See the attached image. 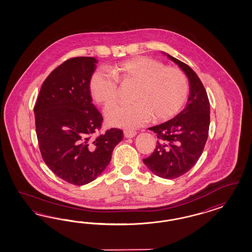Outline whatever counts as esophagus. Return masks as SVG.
<instances>
[{
  "instance_id": "esophagus-1",
  "label": "esophagus",
  "mask_w": 252,
  "mask_h": 252,
  "mask_svg": "<svg viewBox=\"0 0 252 252\" xmlns=\"http://www.w3.org/2000/svg\"><path fill=\"white\" fill-rule=\"evenodd\" d=\"M124 135L125 137L130 138V137H134L137 135V132L134 130L126 129L124 130Z\"/></svg>"
}]
</instances>
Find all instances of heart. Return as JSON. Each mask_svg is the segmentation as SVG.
Listing matches in <instances>:
<instances>
[{
  "instance_id": "heart-1",
  "label": "heart",
  "mask_w": 252,
  "mask_h": 252,
  "mask_svg": "<svg viewBox=\"0 0 252 252\" xmlns=\"http://www.w3.org/2000/svg\"><path fill=\"white\" fill-rule=\"evenodd\" d=\"M115 76L104 69H97L90 79L93 99L106 106L117 98L118 82L136 85L131 95L132 103L114 104L104 112L107 124L112 126L136 128L152 117L162 121L176 115L189 95V82L183 71L163 66L160 62L137 56L119 62L111 67Z\"/></svg>"
}]
</instances>
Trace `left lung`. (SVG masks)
Segmentation results:
<instances>
[{
  "instance_id": "1",
  "label": "left lung",
  "mask_w": 252,
  "mask_h": 252,
  "mask_svg": "<svg viewBox=\"0 0 252 252\" xmlns=\"http://www.w3.org/2000/svg\"><path fill=\"white\" fill-rule=\"evenodd\" d=\"M182 69L189 82V96L181 113L167 122L150 127L158 141L143 162L153 174L165 179L183 176L203 152L210 126V101L199 77L183 62L165 54Z\"/></svg>"
}]
</instances>
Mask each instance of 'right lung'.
Returning <instances> with one entry per match:
<instances>
[{"mask_svg":"<svg viewBox=\"0 0 252 252\" xmlns=\"http://www.w3.org/2000/svg\"><path fill=\"white\" fill-rule=\"evenodd\" d=\"M97 63L94 57L63 62L47 76L34 107L42 159L56 176L76 186L91 183L105 170L124 137L118 128L94 136L103 121L89 87Z\"/></svg>","mask_w":252,"mask_h":252,"instance_id":"1","label":"right lung"}]
</instances>
